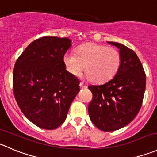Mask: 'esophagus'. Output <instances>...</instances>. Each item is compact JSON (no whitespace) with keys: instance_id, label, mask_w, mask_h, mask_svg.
Returning a JSON list of instances; mask_svg holds the SVG:
<instances>
[{"instance_id":"esophagus-1","label":"esophagus","mask_w":157,"mask_h":157,"mask_svg":"<svg viewBox=\"0 0 157 157\" xmlns=\"http://www.w3.org/2000/svg\"><path fill=\"white\" fill-rule=\"evenodd\" d=\"M79 86H80V88H81V89H86V88H87V86H86V85H85L83 82H80Z\"/></svg>"}]
</instances>
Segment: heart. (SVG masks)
Returning <instances> with one entry per match:
<instances>
[{
	"instance_id": "1",
	"label": "heart",
	"mask_w": 157,
	"mask_h": 157,
	"mask_svg": "<svg viewBox=\"0 0 157 157\" xmlns=\"http://www.w3.org/2000/svg\"><path fill=\"white\" fill-rule=\"evenodd\" d=\"M66 70L73 76L79 75L85 68L86 78L97 83L105 82L116 75L121 62L117 49L96 43H87L78 47L75 53L67 51L63 57Z\"/></svg>"
}]
</instances>
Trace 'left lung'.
Returning a JSON list of instances; mask_svg holds the SVG:
<instances>
[{
	"mask_svg": "<svg viewBox=\"0 0 157 157\" xmlns=\"http://www.w3.org/2000/svg\"><path fill=\"white\" fill-rule=\"evenodd\" d=\"M120 50L121 62L107 82L90 86L93 99L88 111L92 122L103 132L118 130L136 117L142 104L146 77L136 53L123 44L108 42Z\"/></svg>",
	"mask_w": 157,
	"mask_h": 157,
	"instance_id": "1",
	"label": "left lung"
}]
</instances>
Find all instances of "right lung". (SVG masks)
Returning a JSON list of instances; mask_svg holds the SVG:
<instances>
[{"label":"right lung","mask_w":157,"mask_h":157,"mask_svg":"<svg viewBox=\"0 0 157 157\" xmlns=\"http://www.w3.org/2000/svg\"><path fill=\"white\" fill-rule=\"evenodd\" d=\"M71 42L67 38L41 37L15 62V98L25 117L41 128L53 130L61 125L80 90L78 79L66 71L63 62Z\"/></svg>","instance_id":"right-lung-1"}]
</instances>
